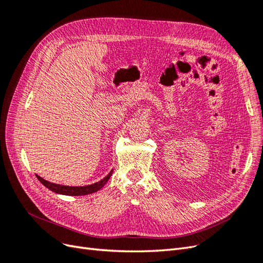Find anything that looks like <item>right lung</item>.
<instances>
[{"instance_id": "obj_1", "label": "right lung", "mask_w": 263, "mask_h": 263, "mask_svg": "<svg viewBox=\"0 0 263 263\" xmlns=\"http://www.w3.org/2000/svg\"><path fill=\"white\" fill-rule=\"evenodd\" d=\"M112 172L113 170L110 171L107 176L102 179L101 181L94 183V184H91V185H85V186H68V185H60V184H55V183H51L49 181H46L44 180L43 178H41L39 176L36 177L37 179L41 181L43 184L48 187L49 190H51L52 192L54 193H58V194H65V195H73V196H77V195H86V194H92L94 192H98L99 190H101L103 186L105 185V183L108 181V179L110 178V176H112Z\"/></svg>"}]
</instances>
